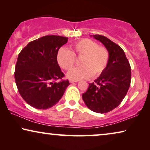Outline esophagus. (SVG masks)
I'll return each instance as SVG.
<instances>
[{"mask_svg":"<svg viewBox=\"0 0 150 150\" xmlns=\"http://www.w3.org/2000/svg\"><path fill=\"white\" fill-rule=\"evenodd\" d=\"M69 83H76L79 81H75V80H72V79H69Z\"/></svg>","mask_w":150,"mask_h":150,"instance_id":"34e87169","label":"esophagus"}]
</instances>
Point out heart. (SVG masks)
I'll use <instances>...</instances> for the list:
<instances>
[{
  "instance_id": "heart-1",
  "label": "heart",
  "mask_w": 150,
  "mask_h": 150,
  "mask_svg": "<svg viewBox=\"0 0 150 150\" xmlns=\"http://www.w3.org/2000/svg\"><path fill=\"white\" fill-rule=\"evenodd\" d=\"M76 57L81 59V66L71 69L67 77L72 80L88 79L93 75L98 77L106 70L109 61V52L105 47L97 42L83 39L75 42L71 50L61 48L57 54V63L64 70H69L75 65Z\"/></svg>"
}]
</instances>
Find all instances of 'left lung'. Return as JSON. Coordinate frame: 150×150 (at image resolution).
Here are the masks:
<instances>
[{
	"mask_svg": "<svg viewBox=\"0 0 150 150\" xmlns=\"http://www.w3.org/2000/svg\"><path fill=\"white\" fill-rule=\"evenodd\" d=\"M109 52V61L106 70L89 83L82 96L86 106L92 111L105 113L120 105L130 85L131 68L124 51L120 46L105 36L93 35Z\"/></svg>",
	"mask_w": 150,
	"mask_h": 150,
	"instance_id": "8db88e82",
	"label": "left lung"
}]
</instances>
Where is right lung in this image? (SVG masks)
<instances>
[{
    "instance_id": "add662e5",
    "label": "right lung",
    "mask_w": 150,
    "mask_h": 150,
    "mask_svg": "<svg viewBox=\"0 0 150 150\" xmlns=\"http://www.w3.org/2000/svg\"><path fill=\"white\" fill-rule=\"evenodd\" d=\"M67 38L46 35L32 41L18 54L15 81L22 98L33 107L47 109L62 98L69 85L57 63V52ZM62 81L57 83V79Z\"/></svg>"
}]
</instances>
